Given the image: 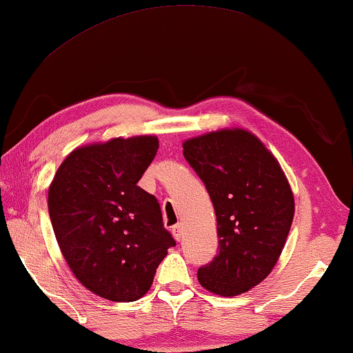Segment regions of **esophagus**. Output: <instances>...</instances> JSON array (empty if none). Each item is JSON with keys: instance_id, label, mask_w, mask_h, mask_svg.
I'll use <instances>...</instances> for the list:
<instances>
[{"instance_id": "esophagus-1", "label": "esophagus", "mask_w": 353, "mask_h": 353, "mask_svg": "<svg viewBox=\"0 0 353 353\" xmlns=\"http://www.w3.org/2000/svg\"><path fill=\"white\" fill-rule=\"evenodd\" d=\"M172 234L176 240H181L183 239V226H181V224H175V226L172 228Z\"/></svg>"}]
</instances>
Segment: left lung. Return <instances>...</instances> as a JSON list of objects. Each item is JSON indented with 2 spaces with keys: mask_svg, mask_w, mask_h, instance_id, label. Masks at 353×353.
Listing matches in <instances>:
<instances>
[{
  "mask_svg": "<svg viewBox=\"0 0 353 353\" xmlns=\"http://www.w3.org/2000/svg\"><path fill=\"white\" fill-rule=\"evenodd\" d=\"M183 156L205 185L216 213L218 253L197 270L205 290L236 296L270 274L294 216L287 176L268 148L242 129L183 143Z\"/></svg>",
  "mask_w": 353,
  "mask_h": 353,
  "instance_id": "left-lung-1",
  "label": "left lung"
}]
</instances>
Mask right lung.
<instances>
[{
  "instance_id": "right-lung-1",
  "label": "right lung",
  "mask_w": 353,
  "mask_h": 353,
  "mask_svg": "<svg viewBox=\"0 0 353 353\" xmlns=\"http://www.w3.org/2000/svg\"><path fill=\"white\" fill-rule=\"evenodd\" d=\"M157 148L152 135L78 148L49 188L50 223L71 272L116 303L146 294L167 250L176 245L157 199L137 185Z\"/></svg>"
}]
</instances>
